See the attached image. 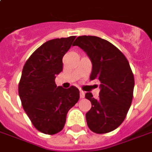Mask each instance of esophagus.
<instances>
[{
  "label": "esophagus",
  "mask_w": 152,
  "mask_h": 152,
  "mask_svg": "<svg viewBox=\"0 0 152 152\" xmlns=\"http://www.w3.org/2000/svg\"><path fill=\"white\" fill-rule=\"evenodd\" d=\"M85 94H86V93H85L84 91H80V98H84V97H85Z\"/></svg>",
  "instance_id": "esophagus-1"
}]
</instances>
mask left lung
<instances>
[{
	"mask_svg": "<svg viewBox=\"0 0 152 152\" xmlns=\"http://www.w3.org/2000/svg\"><path fill=\"white\" fill-rule=\"evenodd\" d=\"M73 45L91 59V80L99 79L101 83L97 99L91 92L86 94L91 102L86 114L87 125L99 134L113 131L124 122L133 96L134 76L128 61L114 45L96 36H80Z\"/></svg>",
	"mask_w": 152,
	"mask_h": 152,
	"instance_id": "obj_1",
	"label": "left lung"
}]
</instances>
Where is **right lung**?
Wrapping results in <instances>:
<instances>
[{
	"label": "right lung",
	"instance_id": "add662e5",
	"mask_svg": "<svg viewBox=\"0 0 152 152\" xmlns=\"http://www.w3.org/2000/svg\"><path fill=\"white\" fill-rule=\"evenodd\" d=\"M75 36L48 40L35 50L23 67L19 95L33 125L44 134L61 131L69 109L78 102L76 86H57L55 78L63 68L62 58L70 49Z\"/></svg>",
	"mask_w": 152,
	"mask_h": 152
}]
</instances>
